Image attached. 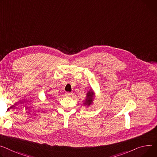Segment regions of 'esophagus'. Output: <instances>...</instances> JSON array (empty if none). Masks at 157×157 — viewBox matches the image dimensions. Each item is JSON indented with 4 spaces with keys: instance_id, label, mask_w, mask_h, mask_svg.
Returning <instances> with one entry per match:
<instances>
[{
    "instance_id": "esophagus-1",
    "label": "esophagus",
    "mask_w": 157,
    "mask_h": 157,
    "mask_svg": "<svg viewBox=\"0 0 157 157\" xmlns=\"http://www.w3.org/2000/svg\"><path fill=\"white\" fill-rule=\"evenodd\" d=\"M66 96H72V93H69V92H67V93H66Z\"/></svg>"
}]
</instances>
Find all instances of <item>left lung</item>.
Returning <instances> with one entry per match:
<instances>
[{
  "label": "left lung",
  "mask_w": 157,
  "mask_h": 157,
  "mask_svg": "<svg viewBox=\"0 0 157 157\" xmlns=\"http://www.w3.org/2000/svg\"><path fill=\"white\" fill-rule=\"evenodd\" d=\"M95 96H96V94L94 92V91L92 89L90 90L86 93V99H85V100L82 103L83 105L84 106L89 107L90 105H91L93 103V101H94V99Z\"/></svg>",
  "instance_id": "obj_1"
}]
</instances>
